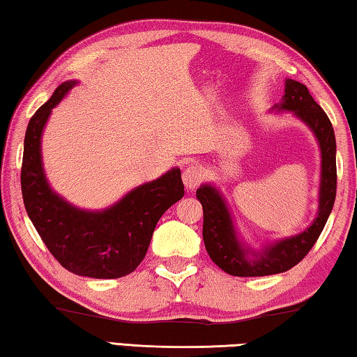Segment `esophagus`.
Masks as SVG:
<instances>
[{
	"label": "esophagus",
	"mask_w": 357,
	"mask_h": 357,
	"mask_svg": "<svg viewBox=\"0 0 357 357\" xmlns=\"http://www.w3.org/2000/svg\"><path fill=\"white\" fill-rule=\"evenodd\" d=\"M203 179V172L200 167L189 165L183 172V183L187 190H195Z\"/></svg>",
	"instance_id": "1"
}]
</instances>
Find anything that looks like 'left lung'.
Masks as SVG:
<instances>
[{
  "instance_id": "8db88e82",
  "label": "left lung",
  "mask_w": 357,
  "mask_h": 357,
  "mask_svg": "<svg viewBox=\"0 0 357 357\" xmlns=\"http://www.w3.org/2000/svg\"><path fill=\"white\" fill-rule=\"evenodd\" d=\"M277 112H293L309 128L321 151V178L318 190V213L312 225L294 236L273 241L253 250L238 236L225 197L213 184H202L197 198L203 206V241L213 261L229 275L263 277L291 269L315 245L328 222L335 202L337 167L335 135L328 114L309 93L305 84L291 78L285 80V94Z\"/></svg>"
}]
</instances>
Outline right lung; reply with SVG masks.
<instances>
[{
    "label": "right lung",
    "instance_id": "right-lung-1",
    "mask_svg": "<svg viewBox=\"0 0 357 357\" xmlns=\"http://www.w3.org/2000/svg\"><path fill=\"white\" fill-rule=\"evenodd\" d=\"M77 83L59 84L29 119L20 176L23 203L47 249L63 268L93 279H118L134 273L143 261L157 222L184 197V184L174 167L100 211L80 209L58 195L45 176L40 140L52 110Z\"/></svg>",
    "mask_w": 357,
    "mask_h": 357
}]
</instances>
